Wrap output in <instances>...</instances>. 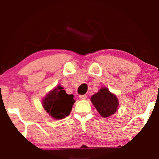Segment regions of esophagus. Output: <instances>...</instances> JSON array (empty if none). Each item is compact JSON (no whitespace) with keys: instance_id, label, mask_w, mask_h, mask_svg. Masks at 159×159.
Segmentation results:
<instances>
[{"instance_id":"34e87169","label":"esophagus","mask_w":159,"mask_h":159,"mask_svg":"<svg viewBox=\"0 0 159 159\" xmlns=\"http://www.w3.org/2000/svg\"><path fill=\"white\" fill-rule=\"evenodd\" d=\"M79 97L81 100H85L87 98V95H80Z\"/></svg>"}]
</instances>
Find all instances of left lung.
<instances>
[{
	"label": "left lung",
	"instance_id": "1",
	"mask_svg": "<svg viewBox=\"0 0 159 159\" xmlns=\"http://www.w3.org/2000/svg\"><path fill=\"white\" fill-rule=\"evenodd\" d=\"M90 101L98 112L103 118H107L114 114L119 107V100L114 93L107 88H102L98 92L92 95Z\"/></svg>",
	"mask_w": 159,
	"mask_h": 159
}]
</instances>
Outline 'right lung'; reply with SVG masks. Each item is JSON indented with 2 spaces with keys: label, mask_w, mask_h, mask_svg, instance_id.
Listing matches in <instances>:
<instances>
[{
  "label": "right lung",
  "mask_w": 159,
  "mask_h": 159,
  "mask_svg": "<svg viewBox=\"0 0 159 159\" xmlns=\"http://www.w3.org/2000/svg\"><path fill=\"white\" fill-rule=\"evenodd\" d=\"M75 101L73 95H68L64 88L56 86L43 98L42 105L53 119H62L70 114Z\"/></svg>",
  "instance_id": "1"
}]
</instances>
